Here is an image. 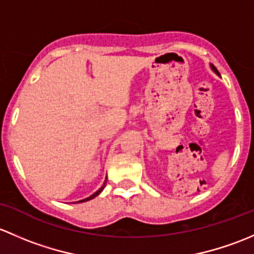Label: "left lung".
<instances>
[{
  "instance_id": "1",
  "label": "left lung",
  "mask_w": 254,
  "mask_h": 254,
  "mask_svg": "<svg viewBox=\"0 0 254 254\" xmlns=\"http://www.w3.org/2000/svg\"><path fill=\"white\" fill-rule=\"evenodd\" d=\"M211 69H213V70H214V72H215V73H216V74H219L218 69H216V68H215V67H214V66H213V64H211Z\"/></svg>"
}]
</instances>
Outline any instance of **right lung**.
<instances>
[{
  "label": "right lung",
  "instance_id": "add662e5",
  "mask_svg": "<svg viewBox=\"0 0 254 254\" xmlns=\"http://www.w3.org/2000/svg\"><path fill=\"white\" fill-rule=\"evenodd\" d=\"M105 185H106V180H105V182H104V185H103V186H101V188H99V190H96V192H95V193H94V194H91V195H90V197L85 198V199H82V200H79V202H78V203H82V202H87V200H90V199H93V198H95V197H96V195H98V194H100V193H101V190H104V187H105Z\"/></svg>",
  "mask_w": 254,
  "mask_h": 254
}]
</instances>
